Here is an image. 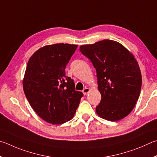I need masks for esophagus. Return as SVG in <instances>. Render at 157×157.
Segmentation results:
<instances>
[{
    "label": "esophagus",
    "mask_w": 157,
    "mask_h": 157,
    "mask_svg": "<svg viewBox=\"0 0 157 157\" xmlns=\"http://www.w3.org/2000/svg\"><path fill=\"white\" fill-rule=\"evenodd\" d=\"M89 92H90V89L87 88V87H85V88L83 90V93L84 95L87 94V93H88Z\"/></svg>",
    "instance_id": "34e87169"
}]
</instances>
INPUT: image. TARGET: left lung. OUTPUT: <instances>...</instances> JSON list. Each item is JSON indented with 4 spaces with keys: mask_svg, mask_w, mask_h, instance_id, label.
Instances as JSON below:
<instances>
[{
    "mask_svg": "<svg viewBox=\"0 0 157 157\" xmlns=\"http://www.w3.org/2000/svg\"><path fill=\"white\" fill-rule=\"evenodd\" d=\"M97 71L98 89L101 94L96 108L99 117L116 121L130 113L138 101L142 83L136 60L124 46L105 39L80 47Z\"/></svg>",
    "mask_w": 157,
    "mask_h": 157,
    "instance_id": "left-lung-1",
    "label": "left lung"
}]
</instances>
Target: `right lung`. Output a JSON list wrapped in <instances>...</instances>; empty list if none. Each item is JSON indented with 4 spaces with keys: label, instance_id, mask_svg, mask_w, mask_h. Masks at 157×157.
I'll return each instance as SVG.
<instances>
[{
    "label": "right lung",
    "instance_id": "obj_1",
    "mask_svg": "<svg viewBox=\"0 0 157 157\" xmlns=\"http://www.w3.org/2000/svg\"><path fill=\"white\" fill-rule=\"evenodd\" d=\"M77 47L64 43L45 46L27 63L23 83L25 94L36 113L49 123L70 121L83 96L65 75L66 65Z\"/></svg>",
    "mask_w": 157,
    "mask_h": 157
}]
</instances>
